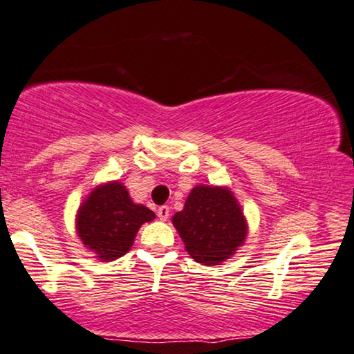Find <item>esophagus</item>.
<instances>
[{"label":"esophagus","instance_id":"obj_1","mask_svg":"<svg viewBox=\"0 0 354 354\" xmlns=\"http://www.w3.org/2000/svg\"><path fill=\"white\" fill-rule=\"evenodd\" d=\"M157 215H158V218H160L162 221H167L168 216H170V207H167V205L158 207L157 208Z\"/></svg>","mask_w":354,"mask_h":354}]
</instances>
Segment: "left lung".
Masks as SVG:
<instances>
[{
    "label": "left lung",
    "instance_id": "1",
    "mask_svg": "<svg viewBox=\"0 0 354 354\" xmlns=\"http://www.w3.org/2000/svg\"><path fill=\"white\" fill-rule=\"evenodd\" d=\"M171 223L186 252L205 266L229 260L243 245L248 234L241 203L226 186L197 184Z\"/></svg>",
    "mask_w": 354,
    "mask_h": 354
}]
</instances>
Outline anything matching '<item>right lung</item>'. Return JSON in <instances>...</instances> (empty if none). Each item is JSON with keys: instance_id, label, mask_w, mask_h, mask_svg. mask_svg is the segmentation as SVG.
Masks as SVG:
<instances>
[{"instance_id": "right-lung-1", "label": "right lung", "mask_w": 354, "mask_h": 354, "mask_svg": "<svg viewBox=\"0 0 354 354\" xmlns=\"http://www.w3.org/2000/svg\"><path fill=\"white\" fill-rule=\"evenodd\" d=\"M156 220V213L134 203L120 181L97 184L78 207L77 236L83 247L99 261H113L133 247L144 223Z\"/></svg>"}]
</instances>
